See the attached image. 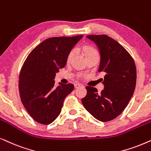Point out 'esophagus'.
Instances as JSON below:
<instances>
[{"instance_id":"obj_1","label":"esophagus","mask_w":151,"mask_h":151,"mask_svg":"<svg viewBox=\"0 0 151 151\" xmlns=\"http://www.w3.org/2000/svg\"><path fill=\"white\" fill-rule=\"evenodd\" d=\"M83 85L81 83H74V88H78L79 87H83Z\"/></svg>"}]
</instances>
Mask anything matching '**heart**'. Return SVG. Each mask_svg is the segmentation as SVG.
Instances as JSON below:
<instances>
[{
	"label": "heart",
	"instance_id": "b5f03b06",
	"mask_svg": "<svg viewBox=\"0 0 151 151\" xmlns=\"http://www.w3.org/2000/svg\"><path fill=\"white\" fill-rule=\"evenodd\" d=\"M82 50H83L84 55H85L86 57H89V56H91V55H99V54H98L97 50H96L94 47H92V46L90 45H83L82 46ZM73 54L74 52L72 50H70V51L68 52V55H66V58H65L66 63H70L72 57H73Z\"/></svg>",
	"mask_w": 151,
	"mask_h": 151
}]
</instances>
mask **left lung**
<instances>
[{"instance_id":"left-lung-1","label":"left lung","mask_w":151,"mask_h":151,"mask_svg":"<svg viewBox=\"0 0 151 151\" xmlns=\"http://www.w3.org/2000/svg\"><path fill=\"white\" fill-rule=\"evenodd\" d=\"M98 46L101 55L99 72H105L104 90L86 86L87 94L81 99L86 110L101 122L118 116L129 103L136 86L137 70L131 55L117 41L107 35H88Z\"/></svg>"}]
</instances>
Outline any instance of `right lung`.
Masks as SVG:
<instances>
[{"label": "right lung", "instance_id": "add662e5", "mask_svg": "<svg viewBox=\"0 0 151 151\" xmlns=\"http://www.w3.org/2000/svg\"><path fill=\"white\" fill-rule=\"evenodd\" d=\"M83 35L52 37L29 54L19 75L22 104L29 115L41 124H51L61 111L64 99L74 90L71 83L55 88L56 73L65 65L66 55Z\"/></svg>", "mask_w": 151, "mask_h": 151}]
</instances>
